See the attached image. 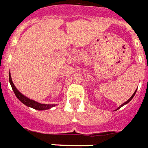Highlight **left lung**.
Here are the masks:
<instances>
[{"label": "left lung", "instance_id": "1", "mask_svg": "<svg viewBox=\"0 0 148 148\" xmlns=\"http://www.w3.org/2000/svg\"><path fill=\"white\" fill-rule=\"evenodd\" d=\"M136 90H137V89H136V91H135V92H134V93H133V95H132V96H131V97H130V99H128V100H127V101H125V103H123V104H121V105H120V106H119V108H117V109H116V110H117L120 109V108H121V107H123V106H124V105H125V104H128V103L130 102V101H131V100H132V99H133V97H134V95H135L136 92Z\"/></svg>", "mask_w": 148, "mask_h": 148}]
</instances>
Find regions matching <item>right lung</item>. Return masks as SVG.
<instances>
[{
  "instance_id": "right-lung-1",
  "label": "right lung",
  "mask_w": 148,
  "mask_h": 148,
  "mask_svg": "<svg viewBox=\"0 0 148 148\" xmlns=\"http://www.w3.org/2000/svg\"><path fill=\"white\" fill-rule=\"evenodd\" d=\"M9 78H10V83L11 84V87L12 88V90L15 92V95H16V97L21 101L23 104H25L26 106L29 107V108H32L35 110H49L50 108H53L56 106V104H40V103L36 101H34L32 99H29L28 97L25 96L24 95L19 92V90L15 87V86L13 84L12 80L11 75L10 73L9 74Z\"/></svg>"
}]
</instances>
